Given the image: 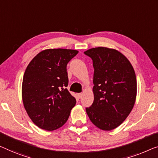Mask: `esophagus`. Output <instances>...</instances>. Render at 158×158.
Instances as JSON below:
<instances>
[{
  "instance_id": "esophagus-1",
  "label": "esophagus",
  "mask_w": 158,
  "mask_h": 158,
  "mask_svg": "<svg viewBox=\"0 0 158 158\" xmlns=\"http://www.w3.org/2000/svg\"><path fill=\"white\" fill-rule=\"evenodd\" d=\"M82 96H83V94H82V93L78 94V97H79V98H81L82 97Z\"/></svg>"
}]
</instances>
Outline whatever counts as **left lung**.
Returning a JSON list of instances; mask_svg holds the SVG:
<instances>
[{
  "label": "left lung",
  "mask_w": 158,
  "mask_h": 158,
  "mask_svg": "<svg viewBox=\"0 0 158 158\" xmlns=\"http://www.w3.org/2000/svg\"><path fill=\"white\" fill-rule=\"evenodd\" d=\"M84 53L91 58L94 69V99L86 108V114L98 128L111 131L126 120L135 104V71L128 59L116 49L99 47Z\"/></svg>",
  "instance_id": "8db88e82"
}]
</instances>
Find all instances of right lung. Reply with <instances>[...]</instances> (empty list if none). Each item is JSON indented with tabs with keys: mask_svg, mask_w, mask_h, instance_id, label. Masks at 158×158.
Segmentation results:
<instances>
[{
	"mask_svg": "<svg viewBox=\"0 0 158 158\" xmlns=\"http://www.w3.org/2000/svg\"><path fill=\"white\" fill-rule=\"evenodd\" d=\"M78 52L45 49L27 67L23 79V102L28 116L39 128L56 130L69 118L76 98L66 89L69 84L67 65Z\"/></svg>",
	"mask_w": 158,
	"mask_h": 158,
	"instance_id": "1",
	"label": "right lung"
}]
</instances>
